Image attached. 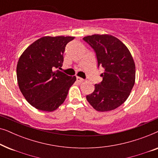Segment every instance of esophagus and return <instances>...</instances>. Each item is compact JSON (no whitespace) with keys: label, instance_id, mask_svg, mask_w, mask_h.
Listing matches in <instances>:
<instances>
[{"label":"esophagus","instance_id":"obj_1","mask_svg":"<svg viewBox=\"0 0 158 158\" xmlns=\"http://www.w3.org/2000/svg\"><path fill=\"white\" fill-rule=\"evenodd\" d=\"M76 81L78 82V83H83V82L84 81V80L83 78H81V77H76Z\"/></svg>","mask_w":158,"mask_h":158}]
</instances>
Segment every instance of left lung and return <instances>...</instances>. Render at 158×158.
I'll list each match as a JSON object with an SVG mask.
<instances>
[{
	"mask_svg": "<svg viewBox=\"0 0 158 158\" xmlns=\"http://www.w3.org/2000/svg\"><path fill=\"white\" fill-rule=\"evenodd\" d=\"M83 40L96 52L98 67L105 70L102 82L86 98L96 111H112L126 101L135 85V61L126 45L110 34H94Z\"/></svg>",
	"mask_w": 158,
	"mask_h": 158,
	"instance_id": "1",
	"label": "left lung"
}]
</instances>
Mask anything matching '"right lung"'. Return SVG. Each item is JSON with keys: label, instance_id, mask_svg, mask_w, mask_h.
<instances>
[{"label": "right lung", "instance_id": "obj_1", "mask_svg": "<svg viewBox=\"0 0 158 158\" xmlns=\"http://www.w3.org/2000/svg\"><path fill=\"white\" fill-rule=\"evenodd\" d=\"M74 36H43L30 44L19 57L17 81L21 94L36 109L53 111L62 105L76 81L55 68L63 62L66 44Z\"/></svg>", "mask_w": 158, "mask_h": 158}]
</instances>
